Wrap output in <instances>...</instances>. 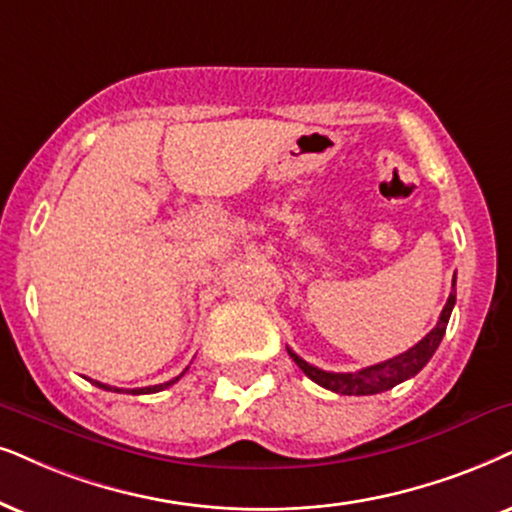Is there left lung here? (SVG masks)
<instances>
[{"label": "left lung", "instance_id": "8db88e82", "mask_svg": "<svg viewBox=\"0 0 512 512\" xmlns=\"http://www.w3.org/2000/svg\"><path fill=\"white\" fill-rule=\"evenodd\" d=\"M454 304H456V276H454V288H451L449 300H446L442 314H439L437 326L432 328V331L425 335L418 345L406 349V352L399 354V357L380 361V364L361 368V371H354V373L321 371V368L307 364L302 357H297L293 349H288V354H290V359H293L295 364L302 368V373L307 375L309 380H314L316 385L326 387V390H331L335 394H349V397H352V394H357V397H361V394H378V392L392 390L394 385L413 378V375H416L420 368H423L432 359V354L437 352L439 342H442V338H444L446 323H449V316H451V309H454Z\"/></svg>", "mask_w": 512, "mask_h": 512}]
</instances>
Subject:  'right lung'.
I'll return each mask as SVG.
<instances>
[{"mask_svg":"<svg viewBox=\"0 0 512 512\" xmlns=\"http://www.w3.org/2000/svg\"><path fill=\"white\" fill-rule=\"evenodd\" d=\"M186 371H189V368H186ZM186 371H181L177 378H172V380H167V383H160V385H151V387H137V390H127V392H132V394H151V392H160V390H167V387L170 385H174L177 383V380L181 378V375H184ZM89 380V378H87ZM92 383L96 385V387H101V390H108V392H125V390H120V387H113V385H106V383H99V380H92Z\"/></svg>","mask_w":512,"mask_h":512,"instance_id":"obj_1","label":"right lung"}]
</instances>
